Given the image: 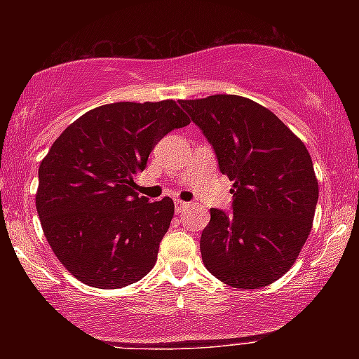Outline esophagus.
<instances>
[{
  "label": "esophagus",
  "mask_w": 359,
  "mask_h": 359,
  "mask_svg": "<svg viewBox=\"0 0 359 359\" xmlns=\"http://www.w3.org/2000/svg\"><path fill=\"white\" fill-rule=\"evenodd\" d=\"M188 203H184V201H180V199H176L175 201V210H176V212H183V210L184 209H188Z\"/></svg>",
  "instance_id": "esophagus-1"
}]
</instances>
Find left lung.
<instances>
[{"label": "left lung", "instance_id": "1", "mask_svg": "<svg viewBox=\"0 0 359 359\" xmlns=\"http://www.w3.org/2000/svg\"><path fill=\"white\" fill-rule=\"evenodd\" d=\"M233 181L232 212L210 209L204 266L232 287L284 276L311 233L318 181L306 145L266 107L237 95L180 101Z\"/></svg>", "mask_w": 359, "mask_h": 359}]
</instances>
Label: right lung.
I'll use <instances>...</instances> for the list:
<instances>
[{
  "label": "right lung",
  "instance_id": "add662e5",
  "mask_svg": "<svg viewBox=\"0 0 359 359\" xmlns=\"http://www.w3.org/2000/svg\"><path fill=\"white\" fill-rule=\"evenodd\" d=\"M188 124L173 100L112 102L53 142L39 166L36 208L48 245L78 281L119 289L155 266L175 204L139 198L134 175L168 132Z\"/></svg>",
  "mask_w": 359,
  "mask_h": 359
}]
</instances>
